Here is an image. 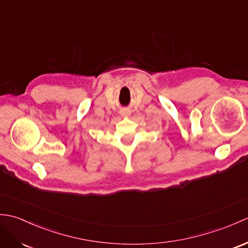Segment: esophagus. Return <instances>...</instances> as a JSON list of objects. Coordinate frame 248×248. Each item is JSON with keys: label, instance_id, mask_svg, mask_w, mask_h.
<instances>
[{"label": "esophagus", "instance_id": "esophagus-1", "mask_svg": "<svg viewBox=\"0 0 248 248\" xmlns=\"http://www.w3.org/2000/svg\"><path fill=\"white\" fill-rule=\"evenodd\" d=\"M120 114H121V116H123V117H129L131 112H130L129 109H123V110H121V112H120Z\"/></svg>", "mask_w": 248, "mask_h": 248}]
</instances>
